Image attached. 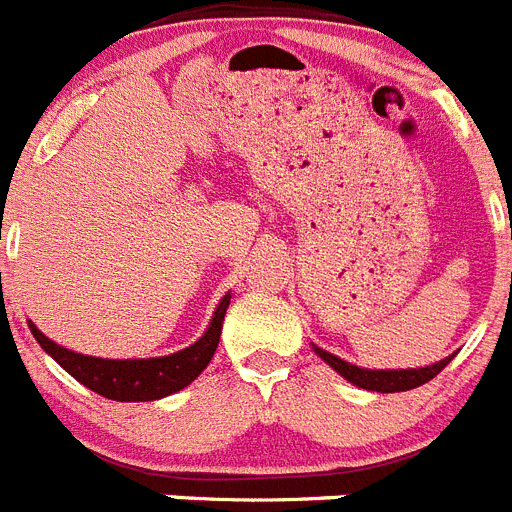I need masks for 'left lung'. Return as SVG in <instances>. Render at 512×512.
Listing matches in <instances>:
<instances>
[{
	"instance_id": "8db88e82",
	"label": "left lung",
	"mask_w": 512,
	"mask_h": 512,
	"mask_svg": "<svg viewBox=\"0 0 512 512\" xmlns=\"http://www.w3.org/2000/svg\"><path fill=\"white\" fill-rule=\"evenodd\" d=\"M313 352L321 357L326 365L336 370V373L342 375L344 381H349L352 386L365 388V391H378V393H396V391H412V388L422 386V383L432 381L440 370L453 360L451 357H445V360L435 362V365H427V368H406V370H368V368H357L352 362L342 360V357L331 355L326 349L316 347L313 344Z\"/></svg>"
}]
</instances>
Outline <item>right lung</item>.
<instances>
[{
    "instance_id": "add662e5",
    "label": "right lung",
    "mask_w": 512,
    "mask_h": 512,
    "mask_svg": "<svg viewBox=\"0 0 512 512\" xmlns=\"http://www.w3.org/2000/svg\"><path fill=\"white\" fill-rule=\"evenodd\" d=\"M227 305H230V292L217 303L207 331L191 347L165 357H147V360H106V357L80 355L51 342L33 321L28 326L36 342L46 349V355L54 357L74 381H80L90 391L113 401H157L181 391L202 375L220 344Z\"/></svg>"
}]
</instances>
